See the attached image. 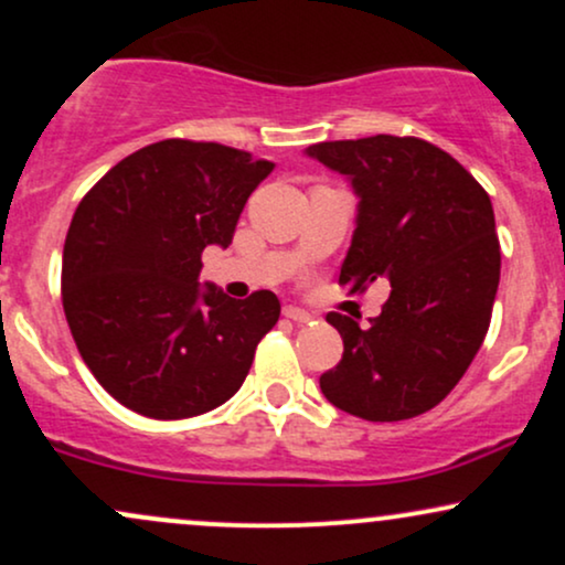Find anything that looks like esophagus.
Listing matches in <instances>:
<instances>
[{
	"label": "esophagus",
	"mask_w": 565,
	"mask_h": 565,
	"mask_svg": "<svg viewBox=\"0 0 565 565\" xmlns=\"http://www.w3.org/2000/svg\"><path fill=\"white\" fill-rule=\"evenodd\" d=\"M284 316H287V319H291L295 323L313 321V313H308V310L297 308V305H284Z\"/></svg>",
	"instance_id": "obj_1"
}]
</instances>
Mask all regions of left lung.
I'll return each mask as SVG.
<instances>
[{
    "mask_svg": "<svg viewBox=\"0 0 565 565\" xmlns=\"http://www.w3.org/2000/svg\"><path fill=\"white\" fill-rule=\"evenodd\" d=\"M305 153L345 174L359 196L340 284L359 291L391 281L369 327L327 316L345 353L321 374V393L369 423L425 414L462 380L489 332L502 260L489 193L419 138L316 142Z\"/></svg>",
    "mask_w": 565,
    "mask_h": 565,
    "instance_id": "left-lung-1",
    "label": "left lung"
}]
</instances>
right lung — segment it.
<instances>
[{
  "label": "right lung",
  "instance_id": "add662e5",
  "mask_svg": "<svg viewBox=\"0 0 565 565\" xmlns=\"http://www.w3.org/2000/svg\"><path fill=\"white\" fill-rule=\"evenodd\" d=\"M274 167L220 142L161 140L79 201L63 246V310L84 364L121 406L185 419L242 387L281 302L268 289L233 300L201 287V252L233 242Z\"/></svg>",
  "mask_w": 565,
  "mask_h": 565
}]
</instances>
